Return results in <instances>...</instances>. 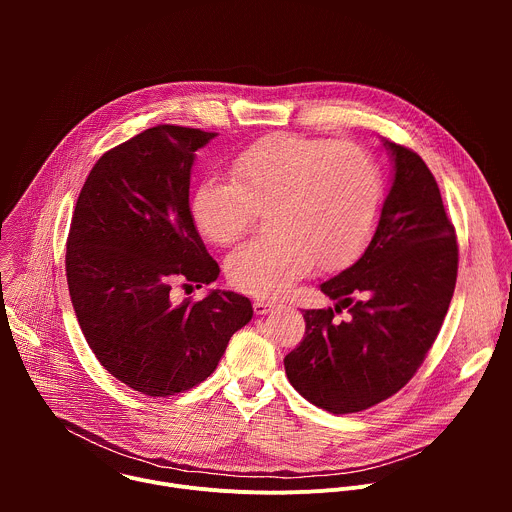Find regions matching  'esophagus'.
Returning a JSON list of instances; mask_svg holds the SVG:
<instances>
[{
    "label": "esophagus",
    "mask_w": 512,
    "mask_h": 512,
    "mask_svg": "<svg viewBox=\"0 0 512 512\" xmlns=\"http://www.w3.org/2000/svg\"><path fill=\"white\" fill-rule=\"evenodd\" d=\"M273 308H275V302H265V300H257V302L253 304V310H255V314H257V316H263V314L271 312Z\"/></svg>",
    "instance_id": "esophagus-1"
}]
</instances>
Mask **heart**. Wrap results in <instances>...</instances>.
<instances>
[{"label":"heart","mask_w":512,"mask_h":512,"mask_svg":"<svg viewBox=\"0 0 512 512\" xmlns=\"http://www.w3.org/2000/svg\"><path fill=\"white\" fill-rule=\"evenodd\" d=\"M233 178H206L190 200L198 231L216 245L245 237L269 210L271 231L237 249L229 279L245 294L275 298L320 259L326 269L354 261L371 243L385 206V176L360 145L275 133L233 162Z\"/></svg>","instance_id":"b5f03b06"}]
</instances>
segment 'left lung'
Returning a JSON list of instances; mask_svg holds the SVG:
<instances>
[{
  "label": "left lung",
  "instance_id": "1",
  "mask_svg": "<svg viewBox=\"0 0 512 512\" xmlns=\"http://www.w3.org/2000/svg\"><path fill=\"white\" fill-rule=\"evenodd\" d=\"M385 148L395 178L377 231L352 267L320 285L338 304L304 310V340L283 358L294 389L336 415L369 409L413 379L458 277V237L433 174L405 145ZM342 307L351 316L336 321Z\"/></svg>",
  "mask_w": 512,
  "mask_h": 512
}]
</instances>
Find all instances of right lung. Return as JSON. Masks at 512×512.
Returning a JSON list of instances; mask_svg holds the SVG:
<instances>
[{"label": "right lung", "instance_id": "add662e5", "mask_svg": "<svg viewBox=\"0 0 512 512\" xmlns=\"http://www.w3.org/2000/svg\"><path fill=\"white\" fill-rule=\"evenodd\" d=\"M216 133L156 125L105 152L72 212L66 281L81 330L105 371L137 393L170 397L208 379L249 298L210 291L174 304L170 291L212 283L188 204L194 152Z\"/></svg>", "mask_w": 512, "mask_h": 512}]
</instances>
